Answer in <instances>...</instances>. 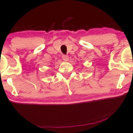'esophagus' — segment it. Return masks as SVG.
Listing matches in <instances>:
<instances>
[{
  "label": "esophagus",
  "instance_id": "esophagus-1",
  "mask_svg": "<svg viewBox=\"0 0 133 133\" xmlns=\"http://www.w3.org/2000/svg\"><path fill=\"white\" fill-rule=\"evenodd\" d=\"M62 58L64 61H68L69 60V56H68V55H62Z\"/></svg>",
  "mask_w": 133,
  "mask_h": 133
}]
</instances>
